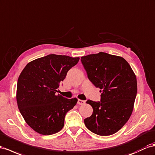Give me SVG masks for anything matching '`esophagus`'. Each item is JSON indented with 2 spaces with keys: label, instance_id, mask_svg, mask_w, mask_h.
I'll list each match as a JSON object with an SVG mask.
<instances>
[{
  "label": "esophagus",
  "instance_id": "34e87169",
  "mask_svg": "<svg viewBox=\"0 0 155 155\" xmlns=\"http://www.w3.org/2000/svg\"><path fill=\"white\" fill-rule=\"evenodd\" d=\"M85 103V100H78V104L79 105H83Z\"/></svg>",
  "mask_w": 155,
  "mask_h": 155
}]
</instances>
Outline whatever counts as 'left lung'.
<instances>
[{"instance_id": "obj_1", "label": "left lung", "mask_w": 155, "mask_h": 155, "mask_svg": "<svg viewBox=\"0 0 155 155\" xmlns=\"http://www.w3.org/2000/svg\"><path fill=\"white\" fill-rule=\"evenodd\" d=\"M92 83L102 92L100 101L88 100L93 114L84 119L87 128L99 136L116 133L130 117L137 94V80L124 58L104 52L81 57Z\"/></svg>"}]
</instances>
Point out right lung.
Listing matches in <instances>:
<instances>
[{
	"instance_id": "add662e5",
	"label": "right lung",
	"mask_w": 155,
	"mask_h": 155,
	"mask_svg": "<svg viewBox=\"0 0 155 155\" xmlns=\"http://www.w3.org/2000/svg\"><path fill=\"white\" fill-rule=\"evenodd\" d=\"M79 57L51 54L28 63L19 75L16 99L21 114L29 127L42 135L63 128L67 112L78 99L57 94L60 82L78 64Z\"/></svg>"
}]
</instances>
